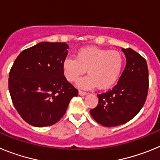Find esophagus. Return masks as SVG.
I'll use <instances>...</instances> for the list:
<instances>
[{"label":"esophagus","mask_w":160,"mask_h":160,"mask_svg":"<svg viewBox=\"0 0 160 160\" xmlns=\"http://www.w3.org/2000/svg\"><path fill=\"white\" fill-rule=\"evenodd\" d=\"M78 94H79V95L83 96V95H86V94H87V92H84V91H82V90H79V91H78Z\"/></svg>","instance_id":"obj_1"}]
</instances>
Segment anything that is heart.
Listing matches in <instances>:
<instances>
[{"mask_svg":"<svg viewBox=\"0 0 160 160\" xmlns=\"http://www.w3.org/2000/svg\"><path fill=\"white\" fill-rule=\"evenodd\" d=\"M124 60L116 50H108L97 47H85L78 49L76 58L67 57L62 62V72L70 82H74L87 70L88 75L80 79L78 86L90 89L97 86L106 90L118 81Z\"/></svg>","mask_w":160,"mask_h":160,"instance_id":"heart-1","label":"heart"}]
</instances>
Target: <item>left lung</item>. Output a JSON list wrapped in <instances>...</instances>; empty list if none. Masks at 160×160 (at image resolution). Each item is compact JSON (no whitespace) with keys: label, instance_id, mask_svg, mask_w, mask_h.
I'll return each instance as SVG.
<instances>
[{"label":"left lung","instance_id":"1","mask_svg":"<svg viewBox=\"0 0 160 160\" xmlns=\"http://www.w3.org/2000/svg\"><path fill=\"white\" fill-rule=\"evenodd\" d=\"M122 50L127 64L118 83L107 92L98 94V106L90 111L96 122L108 128L132 119L148 97L149 80L146 60L131 48Z\"/></svg>","mask_w":160,"mask_h":160}]
</instances>
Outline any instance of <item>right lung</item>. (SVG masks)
<instances>
[{"mask_svg": "<svg viewBox=\"0 0 160 160\" xmlns=\"http://www.w3.org/2000/svg\"><path fill=\"white\" fill-rule=\"evenodd\" d=\"M69 46L65 42H40L25 49L14 62L8 90L14 107L34 127L58 122L78 91L66 80L62 62Z\"/></svg>", "mask_w": 160, "mask_h": 160, "instance_id": "obj_1", "label": "right lung"}]
</instances>
